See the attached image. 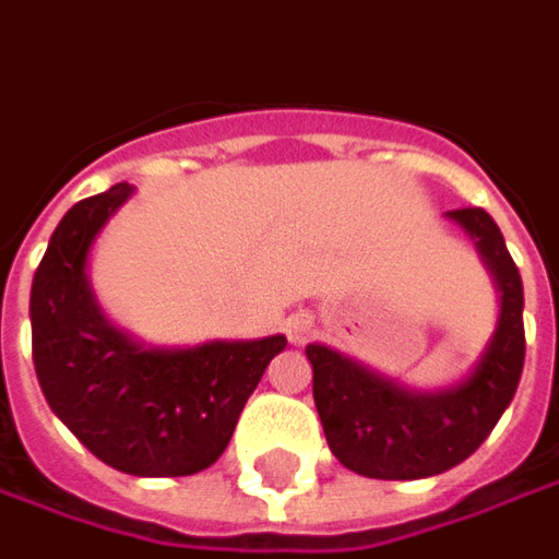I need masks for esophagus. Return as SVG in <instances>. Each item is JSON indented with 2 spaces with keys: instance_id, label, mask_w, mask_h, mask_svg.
<instances>
[{
  "instance_id": "1",
  "label": "esophagus",
  "mask_w": 559,
  "mask_h": 559,
  "mask_svg": "<svg viewBox=\"0 0 559 559\" xmlns=\"http://www.w3.org/2000/svg\"><path fill=\"white\" fill-rule=\"evenodd\" d=\"M286 331L295 344H301V341H307V334L313 331V317H307V313H295V317L286 322Z\"/></svg>"
}]
</instances>
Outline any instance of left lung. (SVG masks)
<instances>
[{
	"instance_id": "8db88e82",
	"label": "left lung",
	"mask_w": 559,
	"mask_h": 559,
	"mask_svg": "<svg viewBox=\"0 0 559 559\" xmlns=\"http://www.w3.org/2000/svg\"><path fill=\"white\" fill-rule=\"evenodd\" d=\"M450 218L475 237L502 288L499 329L463 386L419 395L365 371L329 346H307L313 402L331 453L365 478L417 480L460 465L487 441L521 383L526 356L521 271L490 213L463 206Z\"/></svg>"
}]
</instances>
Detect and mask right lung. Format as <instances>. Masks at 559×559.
<instances>
[{"label":"right lung","instance_id":"add662e5","mask_svg":"<svg viewBox=\"0 0 559 559\" xmlns=\"http://www.w3.org/2000/svg\"><path fill=\"white\" fill-rule=\"evenodd\" d=\"M130 185L79 200L48 242L29 292L33 365L51 411L84 448L140 478L198 475L225 453L286 337L142 349L99 317L84 261Z\"/></svg>","mask_w":559,"mask_h":559}]
</instances>
